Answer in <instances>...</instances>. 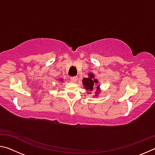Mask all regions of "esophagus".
Instances as JSON below:
<instances>
[{
	"label": "esophagus",
	"mask_w": 155,
	"mask_h": 155,
	"mask_svg": "<svg viewBox=\"0 0 155 155\" xmlns=\"http://www.w3.org/2000/svg\"><path fill=\"white\" fill-rule=\"evenodd\" d=\"M77 79H78V78L77 77H73L70 78V80H71V81H72V82H73V83L77 82Z\"/></svg>",
	"instance_id": "obj_1"
}]
</instances>
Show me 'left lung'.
Instances as JSON below:
<instances>
[{"label":"left lung","instance_id":"1","mask_svg":"<svg viewBox=\"0 0 155 155\" xmlns=\"http://www.w3.org/2000/svg\"><path fill=\"white\" fill-rule=\"evenodd\" d=\"M89 77L88 78H83V85H84V87H85V89L87 91H92L94 90V84L95 83H98V80L95 79L94 78V75L92 74V73H90V74H88ZM96 90H99V86H98V87H96ZM99 92L98 91H97V94H96V96H98V94ZM89 94V93H88Z\"/></svg>","mask_w":155,"mask_h":155}]
</instances>
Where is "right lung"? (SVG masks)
I'll return each instance as SVG.
<instances>
[{"mask_svg":"<svg viewBox=\"0 0 155 155\" xmlns=\"http://www.w3.org/2000/svg\"><path fill=\"white\" fill-rule=\"evenodd\" d=\"M62 81H63V80H62Z\"/></svg>","mask_w":155,"mask_h":155,"instance_id":"1","label":"right lung"}]
</instances>
